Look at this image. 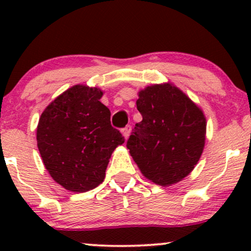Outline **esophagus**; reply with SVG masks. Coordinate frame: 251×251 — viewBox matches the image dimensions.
<instances>
[{"instance_id": "obj_1", "label": "esophagus", "mask_w": 251, "mask_h": 251, "mask_svg": "<svg viewBox=\"0 0 251 251\" xmlns=\"http://www.w3.org/2000/svg\"><path fill=\"white\" fill-rule=\"evenodd\" d=\"M129 133H131V126H126V127L123 129L124 138H125V139H127L128 135H129Z\"/></svg>"}]
</instances>
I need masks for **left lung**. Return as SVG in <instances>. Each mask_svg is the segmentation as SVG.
<instances>
[{"instance_id": "obj_1", "label": "left lung", "mask_w": 251, "mask_h": 251, "mask_svg": "<svg viewBox=\"0 0 251 251\" xmlns=\"http://www.w3.org/2000/svg\"><path fill=\"white\" fill-rule=\"evenodd\" d=\"M143 120L129 135L127 149L142 174L162 186L185 178L200 160L205 144L203 111L171 83L139 92Z\"/></svg>"}]
</instances>
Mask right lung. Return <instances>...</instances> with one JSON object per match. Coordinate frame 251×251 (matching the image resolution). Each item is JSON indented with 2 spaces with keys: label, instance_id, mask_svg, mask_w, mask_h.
Listing matches in <instances>:
<instances>
[{
  "label": "right lung",
  "instance_id": "right-lung-1",
  "mask_svg": "<svg viewBox=\"0 0 251 251\" xmlns=\"http://www.w3.org/2000/svg\"><path fill=\"white\" fill-rule=\"evenodd\" d=\"M102 91L75 85L46 107L36 129L37 148L50 177L66 190L86 192L105 178L109 158L125 142L111 125Z\"/></svg>",
  "mask_w": 251,
  "mask_h": 251
}]
</instances>
